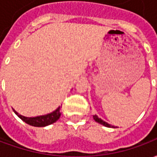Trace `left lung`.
Here are the masks:
<instances>
[{
  "mask_svg": "<svg viewBox=\"0 0 157 157\" xmlns=\"http://www.w3.org/2000/svg\"><path fill=\"white\" fill-rule=\"evenodd\" d=\"M93 119H94L96 122H98V124H102L103 126H105V127H109V128H117V127H114L113 125L112 126L111 124H109V123L103 121L102 119H101L100 118H98V116H97L96 114L95 115H93Z\"/></svg>",
  "mask_w": 157,
  "mask_h": 157,
  "instance_id": "left-lung-1",
  "label": "left lung"
}]
</instances>
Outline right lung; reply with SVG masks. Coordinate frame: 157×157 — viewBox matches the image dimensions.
Here are the masks:
<instances>
[{"instance_id":"1","label":"right lung","mask_w":157,"mask_h":157,"mask_svg":"<svg viewBox=\"0 0 157 157\" xmlns=\"http://www.w3.org/2000/svg\"><path fill=\"white\" fill-rule=\"evenodd\" d=\"M60 110H61V106H59L55 111L44 114V115L37 116V117H25V116L19 114L15 109H13L14 113L22 119V121L25 122L28 124L34 126V127H45V126H48V125L55 123L61 115Z\"/></svg>"}]
</instances>
